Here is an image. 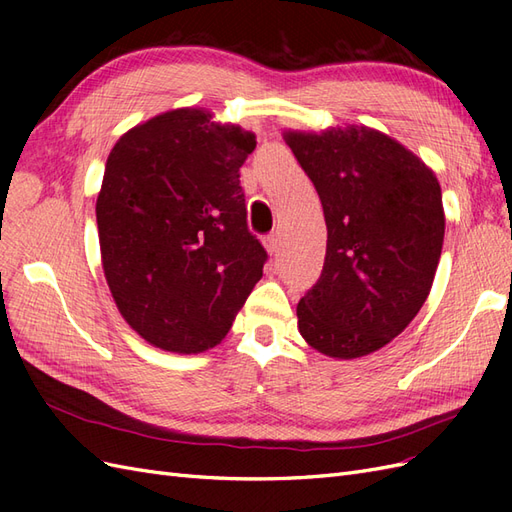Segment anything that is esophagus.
Segmentation results:
<instances>
[{
    "mask_svg": "<svg viewBox=\"0 0 512 512\" xmlns=\"http://www.w3.org/2000/svg\"><path fill=\"white\" fill-rule=\"evenodd\" d=\"M265 247L269 254H275L277 247H280V232H271V235L265 237Z\"/></svg>",
    "mask_w": 512,
    "mask_h": 512,
    "instance_id": "esophagus-1",
    "label": "esophagus"
}]
</instances>
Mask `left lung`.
<instances>
[{"label":"left lung","instance_id":"1","mask_svg":"<svg viewBox=\"0 0 512 512\" xmlns=\"http://www.w3.org/2000/svg\"><path fill=\"white\" fill-rule=\"evenodd\" d=\"M327 222L318 282L297 305L305 342L335 359L386 346L423 307L436 275L444 209L436 175L369 128L284 132Z\"/></svg>","mask_w":512,"mask_h":512}]
</instances>
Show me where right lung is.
Instances as JSON below:
<instances>
[{"instance_id":"1","label":"right lung","mask_w":512,"mask_h":512,"mask_svg":"<svg viewBox=\"0 0 512 512\" xmlns=\"http://www.w3.org/2000/svg\"><path fill=\"white\" fill-rule=\"evenodd\" d=\"M256 136L177 108L123 134L96 203L102 267L130 327L168 352L220 344L262 277L239 168Z\"/></svg>"}]
</instances>
